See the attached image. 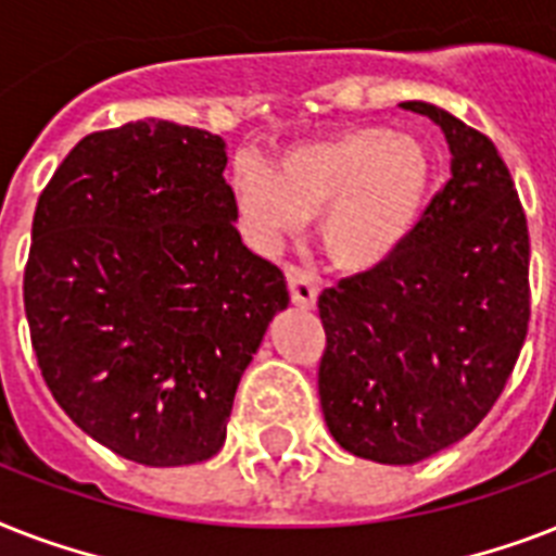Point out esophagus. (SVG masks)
<instances>
[{
  "instance_id": "34e87169",
  "label": "esophagus",
  "mask_w": 556,
  "mask_h": 556,
  "mask_svg": "<svg viewBox=\"0 0 556 556\" xmlns=\"http://www.w3.org/2000/svg\"><path fill=\"white\" fill-rule=\"evenodd\" d=\"M286 279L294 305H300V308H314V303H317V279L305 268H300V265H286Z\"/></svg>"
}]
</instances>
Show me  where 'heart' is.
I'll use <instances>...</instances> for the list:
<instances>
[{
	"label": "heart",
	"mask_w": 556,
	"mask_h": 556,
	"mask_svg": "<svg viewBox=\"0 0 556 556\" xmlns=\"http://www.w3.org/2000/svg\"><path fill=\"white\" fill-rule=\"evenodd\" d=\"M435 164L427 143L387 126H352L291 147L274 167L242 155L233 192L262 236L291 233L323 216V251L340 270L366 274L413 242L430 207Z\"/></svg>",
	"instance_id": "obj_1"
}]
</instances>
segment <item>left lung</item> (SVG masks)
<instances>
[{
  "instance_id": "1",
  "label": "left lung",
  "mask_w": 556,
  "mask_h": 556,
  "mask_svg": "<svg viewBox=\"0 0 556 556\" xmlns=\"http://www.w3.org/2000/svg\"><path fill=\"white\" fill-rule=\"evenodd\" d=\"M441 126L450 181L413 242L317 300L326 427L352 456L415 465L479 427L517 366L531 320L526 210L488 135L406 100Z\"/></svg>"
}]
</instances>
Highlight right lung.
Here are the masks:
<instances>
[{
    "label": "right lung",
    "mask_w": 556,
    "mask_h": 556,
    "mask_svg": "<svg viewBox=\"0 0 556 556\" xmlns=\"http://www.w3.org/2000/svg\"><path fill=\"white\" fill-rule=\"evenodd\" d=\"M225 167L218 135L147 117L86 135L37 201L22 294L39 371L83 432L138 465L216 456L288 305L282 270L236 230Z\"/></svg>",
    "instance_id": "obj_1"
}]
</instances>
